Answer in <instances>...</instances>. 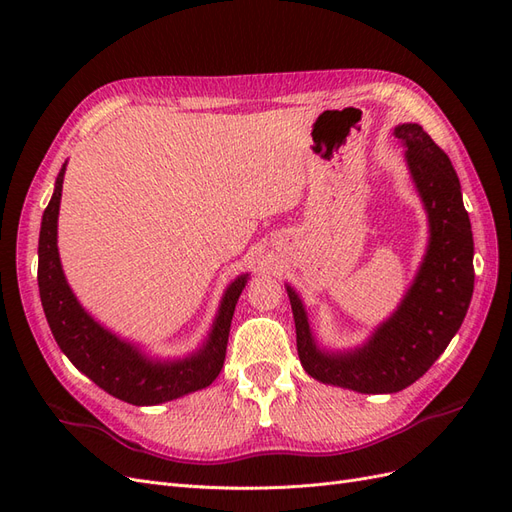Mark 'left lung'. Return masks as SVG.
I'll list each match as a JSON object with an SVG mask.
<instances>
[{"mask_svg": "<svg viewBox=\"0 0 512 512\" xmlns=\"http://www.w3.org/2000/svg\"><path fill=\"white\" fill-rule=\"evenodd\" d=\"M410 179L427 213V247L404 297L363 344L331 350L318 342L301 294L286 292L305 371L322 384L384 395L404 391L436 363L459 331L474 292V239L461 183L446 153L418 123H399Z\"/></svg>", "mask_w": 512, "mask_h": 512, "instance_id": "obj_1", "label": "left lung"}]
</instances>
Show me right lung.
<instances>
[{"label": "right lung", "mask_w": 512, "mask_h": 512, "mask_svg": "<svg viewBox=\"0 0 512 512\" xmlns=\"http://www.w3.org/2000/svg\"><path fill=\"white\" fill-rule=\"evenodd\" d=\"M68 160L55 179L38 239V288L46 322L70 363L102 391L132 406H158L207 389L224 365L232 314L250 273L232 280L218 305L205 342L183 356H158L119 337L91 316L70 288L57 247V220Z\"/></svg>", "instance_id": "1"}]
</instances>
